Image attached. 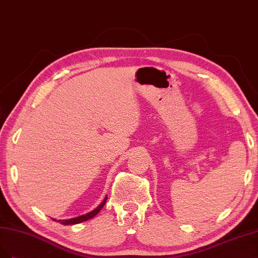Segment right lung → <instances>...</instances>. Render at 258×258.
I'll return each instance as SVG.
<instances>
[{
  "mask_svg": "<svg viewBox=\"0 0 258 258\" xmlns=\"http://www.w3.org/2000/svg\"><path fill=\"white\" fill-rule=\"evenodd\" d=\"M106 201H107V196L104 198V201L95 208L94 210L90 211V212H88V213H86V214L79 215V217H77V218H73V219H69V220H59L57 222L61 223L62 225H74V224H78V223H81V222L88 221V220H90V219L94 218L95 215H96L99 211H101V209L104 207ZM54 221H56V220H54Z\"/></svg>",
  "mask_w": 258,
  "mask_h": 258,
  "instance_id": "add662e5",
  "label": "right lung"
}]
</instances>
